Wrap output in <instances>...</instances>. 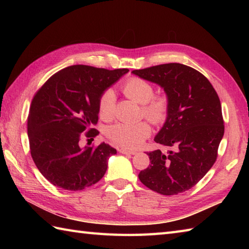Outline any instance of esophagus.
<instances>
[{"label": "esophagus", "instance_id": "1", "mask_svg": "<svg viewBox=\"0 0 249 249\" xmlns=\"http://www.w3.org/2000/svg\"><path fill=\"white\" fill-rule=\"evenodd\" d=\"M119 152L122 153V154H125V155H135L136 154L135 151H128V150H124V149H119Z\"/></svg>", "mask_w": 249, "mask_h": 249}]
</instances>
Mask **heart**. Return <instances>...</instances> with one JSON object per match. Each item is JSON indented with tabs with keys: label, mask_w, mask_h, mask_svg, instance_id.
Listing matches in <instances>:
<instances>
[{
	"label": "heart",
	"mask_w": 249,
	"mask_h": 249,
	"mask_svg": "<svg viewBox=\"0 0 249 249\" xmlns=\"http://www.w3.org/2000/svg\"><path fill=\"white\" fill-rule=\"evenodd\" d=\"M126 97L142 105V112L153 124L160 125L166 121L169 113V99L166 95H154V87L150 82L138 77H131L122 87ZM115 95L107 89L98 99V113L105 121L113 116ZM151 134V127L146 122L139 123H116L107 130L108 138L115 144L128 150H135L142 144Z\"/></svg>",
	"instance_id": "obj_1"
}]
</instances>
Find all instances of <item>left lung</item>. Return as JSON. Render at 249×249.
I'll list each match as a JSON object with an SVG mask.
<instances>
[{
	"instance_id": "obj_1",
	"label": "left lung",
	"mask_w": 249,
	"mask_h": 249,
	"mask_svg": "<svg viewBox=\"0 0 249 249\" xmlns=\"http://www.w3.org/2000/svg\"><path fill=\"white\" fill-rule=\"evenodd\" d=\"M131 72L158 84L169 99L168 116L154 141L170 150L147 153L151 165L140 171L139 179L160 195L186 192L217 158L225 131L218 95L202 73L179 63Z\"/></svg>"
}]
</instances>
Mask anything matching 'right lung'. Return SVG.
<instances>
[{
    "label": "right lung",
    "mask_w": 249,
    "mask_h": 249,
    "mask_svg": "<svg viewBox=\"0 0 249 249\" xmlns=\"http://www.w3.org/2000/svg\"><path fill=\"white\" fill-rule=\"evenodd\" d=\"M128 71L68 66L50 77L35 94L28 116L31 155L54 186L76 192L105 176L109 157L116 150L105 142L81 147L80 139L82 133L89 140L98 135L93 126L98 121L100 95Z\"/></svg>",
    "instance_id": "add662e5"
}]
</instances>
